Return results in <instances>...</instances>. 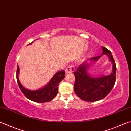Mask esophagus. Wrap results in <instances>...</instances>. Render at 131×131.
Here are the masks:
<instances>
[{
  "label": "esophagus",
  "mask_w": 131,
  "mask_h": 131,
  "mask_svg": "<svg viewBox=\"0 0 131 131\" xmlns=\"http://www.w3.org/2000/svg\"><path fill=\"white\" fill-rule=\"evenodd\" d=\"M74 66L70 65V66H68V67L66 68L65 70V72L67 74L72 73L74 72Z\"/></svg>",
  "instance_id": "34e87169"
}]
</instances>
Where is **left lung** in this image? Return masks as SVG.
Listing matches in <instances>:
<instances>
[{
	"instance_id": "1",
	"label": "left lung",
	"mask_w": 131,
	"mask_h": 131,
	"mask_svg": "<svg viewBox=\"0 0 131 131\" xmlns=\"http://www.w3.org/2000/svg\"><path fill=\"white\" fill-rule=\"evenodd\" d=\"M102 55L89 58V62L85 61L78 66L74 72L75 81L74 90L78 97L83 100L93 102L101 100L108 95L115 85L116 82V66L111 52L102 46ZM103 55H106L113 63V72L108 76L93 77L87 73L90 65L95 63Z\"/></svg>"
}]
</instances>
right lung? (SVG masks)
I'll return each mask as SVG.
<instances>
[{
	"mask_svg": "<svg viewBox=\"0 0 131 131\" xmlns=\"http://www.w3.org/2000/svg\"><path fill=\"white\" fill-rule=\"evenodd\" d=\"M32 42L30 43V45L32 44ZM19 68L18 65L17 71H16V80L21 91L28 99L39 103H46L55 98L58 93L59 83L65 78V72L64 70L58 72L54 74L48 84L45 86L37 90H30L26 88L21 84L19 80Z\"/></svg>",
	"mask_w": 131,
	"mask_h": 131,
	"instance_id": "add662e5",
	"label": "right lung"
}]
</instances>
